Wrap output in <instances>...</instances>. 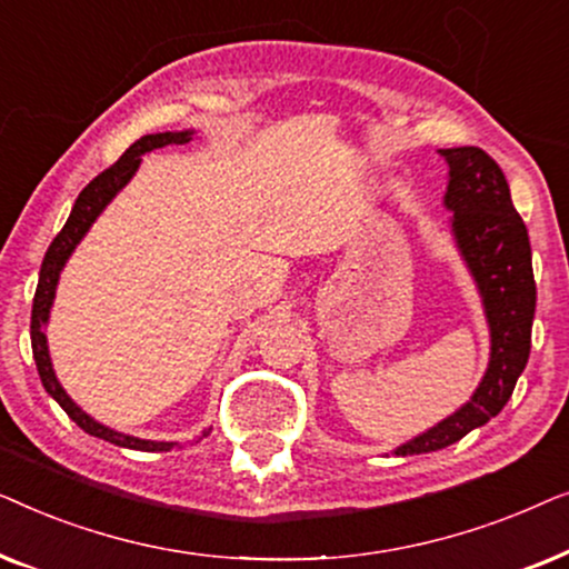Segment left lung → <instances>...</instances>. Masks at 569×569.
I'll return each mask as SVG.
<instances>
[{
  "mask_svg": "<svg viewBox=\"0 0 569 569\" xmlns=\"http://www.w3.org/2000/svg\"><path fill=\"white\" fill-rule=\"evenodd\" d=\"M448 166L442 197L450 236L477 284L489 326V362L471 399L430 430L393 450L419 456L453 446L502 411L531 352L536 282L528 230L510 199L502 170L479 147L438 150Z\"/></svg>",
  "mask_w": 569,
  "mask_h": 569,
  "instance_id": "1",
  "label": "left lung"
}]
</instances>
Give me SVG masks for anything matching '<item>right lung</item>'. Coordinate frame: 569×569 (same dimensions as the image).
<instances>
[{"mask_svg":"<svg viewBox=\"0 0 569 569\" xmlns=\"http://www.w3.org/2000/svg\"><path fill=\"white\" fill-rule=\"evenodd\" d=\"M193 137H197V131H193V129L162 131V134H147L142 139H137V142L131 144L129 150L123 152L111 168L92 178V181L80 191V197H77L72 212H69V220L64 222V228H61L59 236L53 238V243L49 246V251H46L43 263H41V274H38V287H36V298H33V316H30V345H33V360H36L38 376H41V383L46 388V393H49L51 399L67 411L69 419L77 422V427H82V430L92 435V438L108 440V442H113V446H119V448L150 450V453H152V450L176 448L178 442L142 440V438H134V435L111 430V427L98 422V419H92L88 411H82L80 407H77V403L72 401V396H69L64 388H61L57 372H53V362H51V355H49V339H46V326H49L53 298H57V284H59L61 271H64V267H67L69 256L74 253V248L80 246V240L88 236L92 222H96L98 217L103 214V209L116 199V193H119L123 186H127L131 178H134L139 166H142V154L152 152V150H160V147H170V144H189Z\"/></svg>","mask_w":569,"mask_h":569,"instance_id":"1","label":"right lung"}]
</instances>
